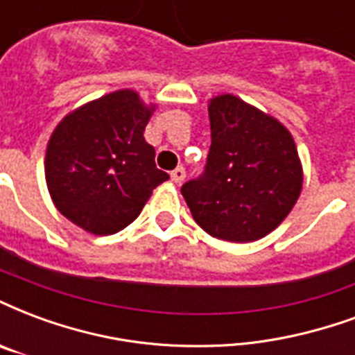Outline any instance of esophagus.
<instances>
[{"mask_svg":"<svg viewBox=\"0 0 355 355\" xmlns=\"http://www.w3.org/2000/svg\"><path fill=\"white\" fill-rule=\"evenodd\" d=\"M184 178H186L184 167H177V169L171 173V180H173V182H177V184H180V182H182Z\"/></svg>","mask_w":355,"mask_h":355,"instance_id":"obj_1","label":"esophagus"}]
</instances>
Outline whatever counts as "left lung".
<instances>
[{"mask_svg":"<svg viewBox=\"0 0 355 355\" xmlns=\"http://www.w3.org/2000/svg\"><path fill=\"white\" fill-rule=\"evenodd\" d=\"M211 150L203 177L182 186L193 220L209 235L252 243L284 222L303 190L290 130L241 97L209 101Z\"/></svg>","mask_w":355,"mask_h":355,"instance_id":"left-lung-1","label":"left lung"}]
</instances>
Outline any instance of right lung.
Wrapping results in <instances>:
<instances>
[{"label": "right lung", "instance_id": "add662e5", "mask_svg": "<svg viewBox=\"0 0 355 355\" xmlns=\"http://www.w3.org/2000/svg\"><path fill=\"white\" fill-rule=\"evenodd\" d=\"M154 111L156 105L124 88L60 120L46 144L44 178L67 220L94 235H112L141 214L152 190L169 178L143 135Z\"/></svg>", "mask_w": 355, "mask_h": 355}]
</instances>
